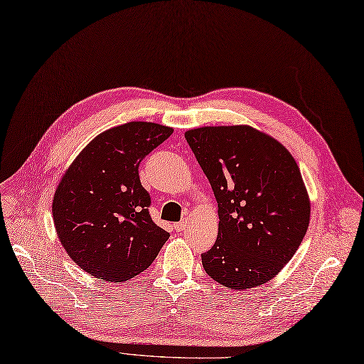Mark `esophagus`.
I'll return each instance as SVG.
<instances>
[{
  "label": "esophagus",
  "mask_w": 364,
  "mask_h": 364,
  "mask_svg": "<svg viewBox=\"0 0 364 364\" xmlns=\"http://www.w3.org/2000/svg\"><path fill=\"white\" fill-rule=\"evenodd\" d=\"M186 226H187V220H181V222H178V223H175V225H173V230L177 231V232H181V231H184V230H186Z\"/></svg>",
  "instance_id": "34e87169"
}]
</instances>
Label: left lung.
<instances>
[{"instance_id": "8db88e82", "label": "left lung", "mask_w": 364, "mask_h": 364, "mask_svg": "<svg viewBox=\"0 0 364 364\" xmlns=\"http://www.w3.org/2000/svg\"><path fill=\"white\" fill-rule=\"evenodd\" d=\"M184 136L219 207L218 240L200 255L205 273L228 289L267 284L297 252L311 220L297 161L270 134L245 124Z\"/></svg>"}]
</instances>
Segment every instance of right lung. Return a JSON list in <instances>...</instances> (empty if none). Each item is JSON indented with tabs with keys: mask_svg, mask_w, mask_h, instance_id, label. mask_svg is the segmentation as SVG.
Returning <instances> with one entry per match:
<instances>
[{
	"mask_svg": "<svg viewBox=\"0 0 364 364\" xmlns=\"http://www.w3.org/2000/svg\"><path fill=\"white\" fill-rule=\"evenodd\" d=\"M173 129L130 121L97 134L65 169L52 203L57 235L84 272L126 282L153 264L169 232L153 220L139 164Z\"/></svg>",
	"mask_w": 364,
	"mask_h": 364,
	"instance_id": "1",
	"label": "right lung"
}]
</instances>
